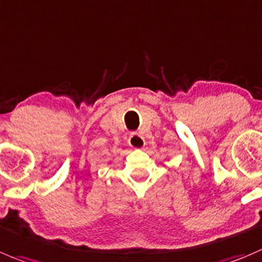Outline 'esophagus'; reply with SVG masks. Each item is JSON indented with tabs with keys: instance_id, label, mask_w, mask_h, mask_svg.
<instances>
[{
	"instance_id": "esophagus-1",
	"label": "esophagus",
	"mask_w": 262,
	"mask_h": 262,
	"mask_svg": "<svg viewBox=\"0 0 262 262\" xmlns=\"http://www.w3.org/2000/svg\"><path fill=\"white\" fill-rule=\"evenodd\" d=\"M127 143H128V145L134 149H141L145 146V140H144L143 136L138 133L129 134Z\"/></svg>"
}]
</instances>
